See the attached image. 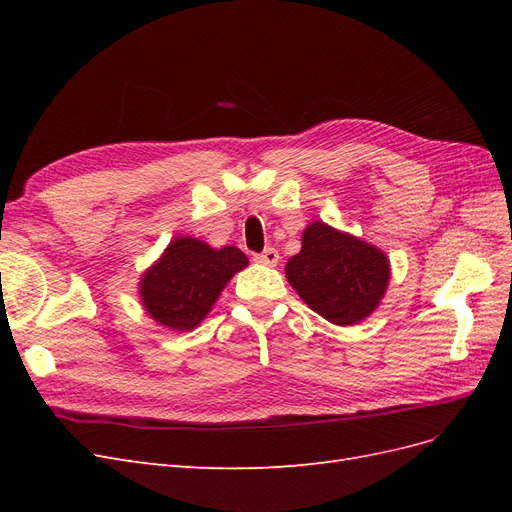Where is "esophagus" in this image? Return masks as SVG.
Masks as SVG:
<instances>
[{"instance_id":"1","label":"esophagus","mask_w":512,"mask_h":512,"mask_svg":"<svg viewBox=\"0 0 512 512\" xmlns=\"http://www.w3.org/2000/svg\"><path fill=\"white\" fill-rule=\"evenodd\" d=\"M254 260H256V262H260V265L275 267V265H277V260H280V254H277V250H273V247H267V250L262 252V254H258Z\"/></svg>"}]
</instances>
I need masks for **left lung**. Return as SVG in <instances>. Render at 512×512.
<instances>
[{
	"label": "left lung",
	"instance_id": "left-lung-1",
	"mask_svg": "<svg viewBox=\"0 0 512 512\" xmlns=\"http://www.w3.org/2000/svg\"><path fill=\"white\" fill-rule=\"evenodd\" d=\"M286 280L324 320L352 327L376 312L391 282L380 247L324 222H309L301 252L286 262Z\"/></svg>",
	"mask_w": 512,
	"mask_h": 512
}]
</instances>
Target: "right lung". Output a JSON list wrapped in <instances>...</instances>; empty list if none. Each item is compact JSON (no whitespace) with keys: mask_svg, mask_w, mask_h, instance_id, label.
<instances>
[{"mask_svg":"<svg viewBox=\"0 0 512 512\" xmlns=\"http://www.w3.org/2000/svg\"><path fill=\"white\" fill-rule=\"evenodd\" d=\"M235 245L211 247L196 237H175L141 275L138 297L160 327L192 331L207 318L232 275L247 267Z\"/></svg>","mask_w":512,"mask_h":512,"instance_id":"add662e5","label":"right lung"}]
</instances>
